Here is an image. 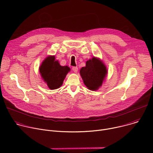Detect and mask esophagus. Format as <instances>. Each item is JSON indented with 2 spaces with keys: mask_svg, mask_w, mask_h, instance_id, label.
<instances>
[{
  "mask_svg": "<svg viewBox=\"0 0 153 153\" xmlns=\"http://www.w3.org/2000/svg\"><path fill=\"white\" fill-rule=\"evenodd\" d=\"M73 71L74 72V73H77V71H78V68L77 67H73L72 68Z\"/></svg>",
  "mask_w": 153,
  "mask_h": 153,
  "instance_id": "34e87169",
  "label": "esophagus"
}]
</instances>
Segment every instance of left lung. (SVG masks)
Wrapping results in <instances>:
<instances>
[{"label": "left lung", "mask_w": 153, "mask_h": 153, "mask_svg": "<svg viewBox=\"0 0 153 153\" xmlns=\"http://www.w3.org/2000/svg\"><path fill=\"white\" fill-rule=\"evenodd\" d=\"M108 73L106 65L99 58L93 57L86 62V66L80 70L85 85L88 90L97 91L102 85Z\"/></svg>", "instance_id": "1"}]
</instances>
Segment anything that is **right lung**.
Returning a JSON list of instances; mask_svg holds the SVG:
<instances>
[{"mask_svg": "<svg viewBox=\"0 0 153 153\" xmlns=\"http://www.w3.org/2000/svg\"><path fill=\"white\" fill-rule=\"evenodd\" d=\"M41 77L48 88L53 90L62 85L63 80L71 69L68 66H61L55 56H48L39 67Z\"/></svg>", "mask_w": 153, "mask_h": 153, "instance_id": "add662e5", "label": "right lung"}]
</instances>
